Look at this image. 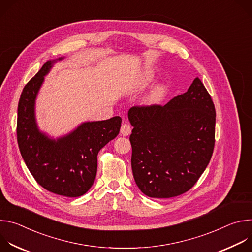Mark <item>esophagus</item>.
<instances>
[{"label": "esophagus", "instance_id": "1", "mask_svg": "<svg viewBox=\"0 0 252 252\" xmlns=\"http://www.w3.org/2000/svg\"><path fill=\"white\" fill-rule=\"evenodd\" d=\"M121 132L123 135H128L131 132V126L127 123H124L121 126Z\"/></svg>", "mask_w": 252, "mask_h": 252}]
</instances>
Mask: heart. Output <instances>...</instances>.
I'll use <instances>...</instances> for the list:
<instances>
[{"label":"heart","mask_w":252,"mask_h":252,"mask_svg":"<svg viewBox=\"0 0 252 252\" xmlns=\"http://www.w3.org/2000/svg\"><path fill=\"white\" fill-rule=\"evenodd\" d=\"M161 94H162V89H161V88H158V89L154 92V94H153V95H152V99H153V100L158 99V98L161 95Z\"/></svg>","instance_id":"heart-1"}]
</instances>
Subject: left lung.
I'll use <instances>...</instances> for the list:
<instances>
[{
    "label": "left lung",
    "mask_w": 252,
    "mask_h": 252,
    "mask_svg": "<svg viewBox=\"0 0 252 252\" xmlns=\"http://www.w3.org/2000/svg\"><path fill=\"white\" fill-rule=\"evenodd\" d=\"M215 117L214 103L199 78L164 105L132 106L131 168L138 189L155 198L189 191L211 158Z\"/></svg>",
    "instance_id": "8db88e82"
}]
</instances>
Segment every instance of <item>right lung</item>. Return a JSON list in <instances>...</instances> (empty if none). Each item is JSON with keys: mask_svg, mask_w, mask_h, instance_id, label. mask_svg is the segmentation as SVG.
<instances>
[{"mask_svg": "<svg viewBox=\"0 0 252 252\" xmlns=\"http://www.w3.org/2000/svg\"><path fill=\"white\" fill-rule=\"evenodd\" d=\"M51 66L48 61L23 89L18 105V145L27 167L41 187L55 194L78 197L93 186L97 154L119 134L122 119L85 123L58 140L48 138L35 125L33 106Z\"/></svg>", "mask_w": 252, "mask_h": 252, "instance_id": "right-lung-1", "label": "right lung"}]
</instances>
